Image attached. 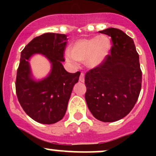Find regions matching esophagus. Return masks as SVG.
Returning a JSON list of instances; mask_svg holds the SVG:
<instances>
[{
  "mask_svg": "<svg viewBox=\"0 0 156 156\" xmlns=\"http://www.w3.org/2000/svg\"><path fill=\"white\" fill-rule=\"evenodd\" d=\"M79 81L81 82H84V73H81V75H80L79 78Z\"/></svg>",
  "mask_w": 156,
  "mask_h": 156,
  "instance_id": "esophagus-1",
  "label": "esophagus"
}]
</instances>
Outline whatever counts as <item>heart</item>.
<instances>
[{
  "mask_svg": "<svg viewBox=\"0 0 156 156\" xmlns=\"http://www.w3.org/2000/svg\"><path fill=\"white\" fill-rule=\"evenodd\" d=\"M111 49V42L106 35L89 38H80L70 45V51L66 52V59L76 66L84 62L90 69L100 66L107 59Z\"/></svg>",
  "mask_w": 156,
  "mask_h": 156,
  "instance_id": "b5f03b06",
  "label": "heart"
}]
</instances>
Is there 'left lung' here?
I'll use <instances>...</instances> for the list:
<instances>
[{"mask_svg":"<svg viewBox=\"0 0 156 156\" xmlns=\"http://www.w3.org/2000/svg\"><path fill=\"white\" fill-rule=\"evenodd\" d=\"M111 37V54L85 75V100L93 115L103 122L123 119L137 101L142 84L139 55L131 37L120 29L99 31Z\"/></svg>","mask_w":156,"mask_h":156,"instance_id":"1","label":"left lung"}]
</instances>
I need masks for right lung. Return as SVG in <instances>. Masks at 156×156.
Masks as SVG:
<instances>
[{
    "instance_id": "add662e5",
    "label": "right lung",
    "mask_w": 156,
    "mask_h": 156,
    "mask_svg": "<svg viewBox=\"0 0 156 156\" xmlns=\"http://www.w3.org/2000/svg\"><path fill=\"white\" fill-rule=\"evenodd\" d=\"M67 36L45 33L29 42L21 52L17 70L16 90L23 110L35 122L50 125L64 117L74 85L80 72L69 73L62 62ZM34 54L44 55L51 69L47 77L41 80L33 78L30 58Z\"/></svg>"
}]
</instances>
